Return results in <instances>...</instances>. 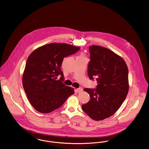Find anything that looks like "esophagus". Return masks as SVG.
Instances as JSON below:
<instances>
[{"label": "esophagus", "mask_w": 149, "mask_h": 149, "mask_svg": "<svg viewBox=\"0 0 149 149\" xmlns=\"http://www.w3.org/2000/svg\"><path fill=\"white\" fill-rule=\"evenodd\" d=\"M76 91L78 93H80V92H81L82 91H83V88L82 87H79V88H78L77 89H76Z\"/></svg>", "instance_id": "esophagus-1"}]
</instances>
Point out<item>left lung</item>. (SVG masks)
<instances>
[{"label":"left lung","instance_id":"8db88e82","mask_svg":"<svg viewBox=\"0 0 149 149\" xmlns=\"http://www.w3.org/2000/svg\"><path fill=\"white\" fill-rule=\"evenodd\" d=\"M89 50L88 76L92 80L96 77L98 84L96 89L84 88L90 100L82 108L92 119L101 121L113 115L127 96L128 68L123 58L108 48L93 45Z\"/></svg>","mask_w":149,"mask_h":149}]
</instances>
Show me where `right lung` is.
I'll list each match as a JSON object with an SVG mask.
<instances>
[{
	"label": "right lung",
	"mask_w": 149,
	"mask_h": 149,
	"mask_svg": "<svg viewBox=\"0 0 149 149\" xmlns=\"http://www.w3.org/2000/svg\"><path fill=\"white\" fill-rule=\"evenodd\" d=\"M79 47L65 43H52L35 49L26 62L22 83L33 107L40 113L57 109L74 93V89L61 81L63 73L61 66L63 58L74 54ZM59 74L60 80H56Z\"/></svg>",
	"instance_id": "right-lung-1"
}]
</instances>
